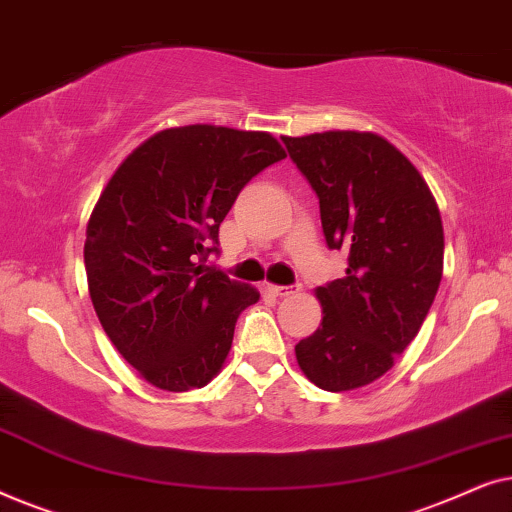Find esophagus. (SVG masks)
<instances>
[{
  "label": "esophagus",
  "mask_w": 512,
  "mask_h": 512,
  "mask_svg": "<svg viewBox=\"0 0 512 512\" xmlns=\"http://www.w3.org/2000/svg\"><path fill=\"white\" fill-rule=\"evenodd\" d=\"M265 286V291L268 293H272V296H277V298H286V296H291V286H279V284H263Z\"/></svg>",
  "instance_id": "34e87169"
}]
</instances>
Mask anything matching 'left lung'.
Masks as SVG:
<instances>
[{
  "instance_id": "8db88e82",
  "label": "left lung",
  "mask_w": 512,
  "mask_h": 512,
  "mask_svg": "<svg viewBox=\"0 0 512 512\" xmlns=\"http://www.w3.org/2000/svg\"><path fill=\"white\" fill-rule=\"evenodd\" d=\"M319 198L347 275L319 286L321 326L296 345L310 382L349 391L375 382L415 340L443 277V221L417 167L373 132L282 137Z\"/></svg>"
}]
</instances>
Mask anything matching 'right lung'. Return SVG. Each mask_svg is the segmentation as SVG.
<instances>
[{
    "label": "right lung",
    "instance_id": "obj_1",
    "mask_svg": "<svg viewBox=\"0 0 512 512\" xmlns=\"http://www.w3.org/2000/svg\"><path fill=\"white\" fill-rule=\"evenodd\" d=\"M282 158L268 132L184 125L146 139L104 186L83 247L90 300L153 387L200 389L221 370L258 291L205 263L242 188Z\"/></svg>",
    "mask_w": 512,
    "mask_h": 512
}]
</instances>
